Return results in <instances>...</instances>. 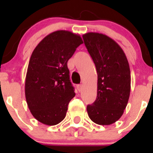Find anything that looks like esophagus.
<instances>
[{"label": "esophagus", "instance_id": "esophagus-1", "mask_svg": "<svg viewBox=\"0 0 153 153\" xmlns=\"http://www.w3.org/2000/svg\"><path fill=\"white\" fill-rule=\"evenodd\" d=\"M82 87H83L82 84H78V85L77 86V88H78V90L79 91V92H81V89H82Z\"/></svg>", "mask_w": 153, "mask_h": 153}]
</instances>
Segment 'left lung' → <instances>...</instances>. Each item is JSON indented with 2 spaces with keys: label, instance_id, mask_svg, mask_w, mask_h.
<instances>
[{
  "label": "left lung",
  "instance_id": "8db88e82",
  "mask_svg": "<svg viewBox=\"0 0 153 153\" xmlns=\"http://www.w3.org/2000/svg\"><path fill=\"white\" fill-rule=\"evenodd\" d=\"M83 38L98 74L97 98L86 107L88 115L95 124L110 125L122 116L129 101V63L121 47L106 35L88 32Z\"/></svg>",
  "mask_w": 153,
  "mask_h": 153
}]
</instances>
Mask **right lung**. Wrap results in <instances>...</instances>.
Here are the masks:
<instances>
[{"label":"right lung","instance_id":"right-lung-1","mask_svg":"<svg viewBox=\"0 0 153 153\" xmlns=\"http://www.w3.org/2000/svg\"><path fill=\"white\" fill-rule=\"evenodd\" d=\"M81 44L80 35L58 30L47 35L32 52L25 96L31 113L39 122L54 126L66 117L68 104L75 95L67 61Z\"/></svg>","mask_w":153,"mask_h":153}]
</instances>
